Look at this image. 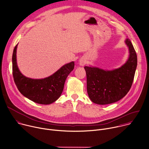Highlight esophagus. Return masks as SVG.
Instances as JSON below:
<instances>
[{
    "instance_id": "esophagus-1",
    "label": "esophagus",
    "mask_w": 149,
    "mask_h": 149,
    "mask_svg": "<svg viewBox=\"0 0 149 149\" xmlns=\"http://www.w3.org/2000/svg\"><path fill=\"white\" fill-rule=\"evenodd\" d=\"M79 65H80L84 66L86 64V61H85V60L84 58H81V59L79 60Z\"/></svg>"
}]
</instances>
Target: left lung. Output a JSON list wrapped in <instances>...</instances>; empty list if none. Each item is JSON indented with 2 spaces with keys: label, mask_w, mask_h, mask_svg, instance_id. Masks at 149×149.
Segmentation results:
<instances>
[{
  "label": "left lung",
  "mask_w": 149,
  "mask_h": 149,
  "mask_svg": "<svg viewBox=\"0 0 149 149\" xmlns=\"http://www.w3.org/2000/svg\"><path fill=\"white\" fill-rule=\"evenodd\" d=\"M129 47V57L121 67L112 71H105L96 67L85 66L87 92L95 104L107 105L116 102L129 91L137 67V58L130 41H125Z\"/></svg>",
  "instance_id": "obj_1"
}]
</instances>
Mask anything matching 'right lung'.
I'll list each match as a JSON object with an SVG mask.
<instances>
[{
  "mask_svg": "<svg viewBox=\"0 0 149 149\" xmlns=\"http://www.w3.org/2000/svg\"><path fill=\"white\" fill-rule=\"evenodd\" d=\"M16 45L12 56V71L15 84L25 97L40 104H50L61 96L65 81L74 68V62L63 65L52 75L41 79L27 78L20 72L16 63Z\"/></svg>",
  "mask_w": 149,
  "mask_h": 149,
  "instance_id": "1",
  "label": "right lung"
}]
</instances>
